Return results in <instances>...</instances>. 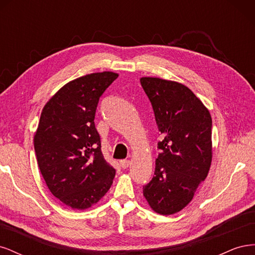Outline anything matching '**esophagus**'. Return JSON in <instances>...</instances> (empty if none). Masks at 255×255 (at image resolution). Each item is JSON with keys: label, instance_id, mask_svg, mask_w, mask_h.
<instances>
[{"label": "esophagus", "instance_id": "34e87169", "mask_svg": "<svg viewBox=\"0 0 255 255\" xmlns=\"http://www.w3.org/2000/svg\"><path fill=\"white\" fill-rule=\"evenodd\" d=\"M129 165H130V160H128V159H122V160H120V166L123 169L128 168Z\"/></svg>", "mask_w": 255, "mask_h": 255}]
</instances>
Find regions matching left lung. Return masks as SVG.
I'll return each mask as SVG.
<instances>
[{
    "mask_svg": "<svg viewBox=\"0 0 255 255\" xmlns=\"http://www.w3.org/2000/svg\"><path fill=\"white\" fill-rule=\"evenodd\" d=\"M163 140L155 171L143 196L154 212L172 215L194 198L210 171L213 156L212 117L185 85L158 78H141Z\"/></svg>",
    "mask_w": 255,
    "mask_h": 255,
    "instance_id": "8db88e82",
    "label": "left lung"
}]
</instances>
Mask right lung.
I'll use <instances>...</instances> for the list:
<instances>
[{
    "instance_id": "1",
    "label": "right lung",
    "mask_w": 255,
    "mask_h": 255,
    "mask_svg": "<svg viewBox=\"0 0 255 255\" xmlns=\"http://www.w3.org/2000/svg\"><path fill=\"white\" fill-rule=\"evenodd\" d=\"M119 76L111 71L67 83L41 112L34 136L37 163L54 197L86 210L111 188L115 169L104 159L95 126L99 99Z\"/></svg>"
}]
</instances>
